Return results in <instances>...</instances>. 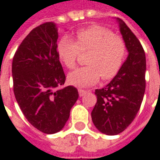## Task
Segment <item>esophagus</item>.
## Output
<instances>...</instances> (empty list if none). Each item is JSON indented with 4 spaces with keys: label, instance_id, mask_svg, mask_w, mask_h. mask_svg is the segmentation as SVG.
<instances>
[{
    "label": "esophagus",
    "instance_id": "1",
    "mask_svg": "<svg viewBox=\"0 0 160 160\" xmlns=\"http://www.w3.org/2000/svg\"><path fill=\"white\" fill-rule=\"evenodd\" d=\"M88 92L87 91H85V90H81V89H79V94H80V96H83L84 94H86Z\"/></svg>",
    "mask_w": 160,
    "mask_h": 160
}]
</instances>
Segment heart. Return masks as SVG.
<instances>
[{
    "mask_svg": "<svg viewBox=\"0 0 160 160\" xmlns=\"http://www.w3.org/2000/svg\"><path fill=\"white\" fill-rule=\"evenodd\" d=\"M89 50H92L88 58L90 66L75 69L68 77L72 85L80 88L97 83L102 75L105 80L112 79L121 68L126 57L124 41L101 26L81 28L76 33V42L64 37L57 44L58 57L68 68L76 66L80 52Z\"/></svg>",
    "mask_w": 160,
    "mask_h": 160,
    "instance_id": "heart-1",
    "label": "heart"
}]
</instances>
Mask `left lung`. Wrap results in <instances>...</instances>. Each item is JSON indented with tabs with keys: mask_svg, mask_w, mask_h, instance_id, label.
Returning a JSON list of instances; mask_svg holds the SVG:
<instances>
[{
	"mask_svg": "<svg viewBox=\"0 0 160 160\" xmlns=\"http://www.w3.org/2000/svg\"><path fill=\"white\" fill-rule=\"evenodd\" d=\"M128 57L114 79L96 89L97 102L92 111L96 129L107 135L122 132L135 118L145 91V53L141 42L119 18H117Z\"/></svg>",
	"mask_w": 160,
	"mask_h": 160,
	"instance_id": "left-lung-1",
	"label": "left lung"
}]
</instances>
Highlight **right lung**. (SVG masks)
I'll return each mask as SVG.
<instances>
[{"label": "right lung", "instance_id": "right-lung-1", "mask_svg": "<svg viewBox=\"0 0 160 160\" xmlns=\"http://www.w3.org/2000/svg\"><path fill=\"white\" fill-rule=\"evenodd\" d=\"M58 29L47 22L33 28L13 58L12 75L16 102L28 121L39 131H61L79 98L73 86L60 88L66 76L57 53Z\"/></svg>", "mask_w": 160, "mask_h": 160}]
</instances>
